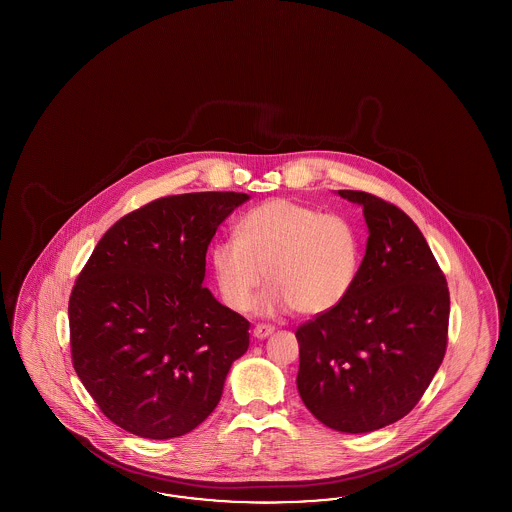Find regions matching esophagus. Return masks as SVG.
<instances>
[{
  "label": "esophagus",
  "instance_id": "34e87169",
  "mask_svg": "<svg viewBox=\"0 0 512 512\" xmlns=\"http://www.w3.org/2000/svg\"><path fill=\"white\" fill-rule=\"evenodd\" d=\"M272 332H274V326L264 325V323H259V325H255V328H253V336L259 338V340L268 338Z\"/></svg>",
  "mask_w": 512,
  "mask_h": 512
}]
</instances>
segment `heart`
Returning <instances> with one entry per match:
<instances>
[{
  "mask_svg": "<svg viewBox=\"0 0 512 512\" xmlns=\"http://www.w3.org/2000/svg\"><path fill=\"white\" fill-rule=\"evenodd\" d=\"M358 263L360 238L347 217L293 199L253 206L238 221L236 236L210 248L217 289L233 310H246L268 276L253 302L259 315H319L336 308L353 289Z\"/></svg>",
  "mask_w": 512,
  "mask_h": 512,
  "instance_id": "b5f03b06",
  "label": "heart"
}]
</instances>
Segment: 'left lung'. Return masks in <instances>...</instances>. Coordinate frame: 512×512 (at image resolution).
<instances>
[{
  "mask_svg": "<svg viewBox=\"0 0 512 512\" xmlns=\"http://www.w3.org/2000/svg\"><path fill=\"white\" fill-rule=\"evenodd\" d=\"M368 246L349 295L296 328V385L325 426L364 434L403 419L432 383L449 336L447 279L413 219L366 191Z\"/></svg>",
  "mask_w": 512,
  "mask_h": 512,
  "instance_id": "1",
  "label": "left lung"
}]
</instances>
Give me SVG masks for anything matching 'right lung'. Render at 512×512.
<instances>
[{
  "mask_svg": "<svg viewBox=\"0 0 512 512\" xmlns=\"http://www.w3.org/2000/svg\"><path fill=\"white\" fill-rule=\"evenodd\" d=\"M246 193L202 191L148 202L93 249L69 298L78 379L129 434L171 439L216 409L249 347V321L202 285L206 249Z\"/></svg>",
  "mask_w": 512,
  "mask_h": 512,
  "instance_id": "1",
  "label": "right lung"
}]
</instances>
